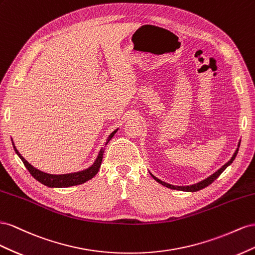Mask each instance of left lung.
Segmentation results:
<instances>
[{
    "label": "left lung",
    "instance_id": "obj_1",
    "mask_svg": "<svg viewBox=\"0 0 255 255\" xmlns=\"http://www.w3.org/2000/svg\"><path fill=\"white\" fill-rule=\"evenodd\" d=\"M239 145H241V142H238V145H237V148H236L235 152H234V154H233L232 158L229 160V161H228L227 163H225L224 165H222L219 170L216 171L214 174H212V175L208 176L207 178L201 180L200 183H196V184H193V185H190V186H174V185L168 184V183H165V181H162L161 179L157 178L156 176L152 175V174H151L150 172H149V174H150V175L152 176V178H154L156 181H158L159 184H161V185H163V186H165V187H168V188H170V189H175V190H183V191H188V192H195V191H199V190H201V189L205 188V187H207V186H209L210 184H212L213 181H214L215 179H217L218 177H219V176H220V174H221L225 169H227L228 166H229L233 161H234V159H235V158H236V156H237V152H238Z\"/></svg>",
    "mask_w": 255,
    "mask_h": 255
}]
</instances>
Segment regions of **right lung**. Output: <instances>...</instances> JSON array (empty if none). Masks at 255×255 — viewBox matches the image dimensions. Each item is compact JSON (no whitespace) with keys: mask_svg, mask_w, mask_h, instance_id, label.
<instances>
[{"mask_svg":"<svg viewBox=\"0 0 255 255\" xmlns=\"http://www.w3.org/2000/svg\"><path fill=\"white\" fill-rule=\"evenodd\" d=\"M118 130H119V128L115 129L114 131L112 133H110V135L107 137V141L104 144L105 146L100 148L96 160L94 161V163L91 166H89V168L83 170V171H79V172H75V173H68V174H59V175H56V174L45 173V172H42L38 169L34 168L32 164L28 163L26 160L22 156H21V154L18 151L16 146H14L12 139H11V142H12V146H13L14 151H16V154L19 156V158L21 160H22V162L25 165V168L28 170V172L31 173V175L36 180H38L39 183H41L42 185H45V186L50 187V188H67V187H71V186H77V185L84 184L85 181L92 179L94 176L96 175V174L99 171V169H100L101 161H103V156H104L106 145L108 144L109 141L112 139Z\"/></svg>","mask_w":255,"mask_h":255,"instance_id":"1","label":"right lung"}]
</instances>
